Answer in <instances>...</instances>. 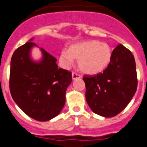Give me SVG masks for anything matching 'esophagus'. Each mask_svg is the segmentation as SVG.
<instances>
[{
    "instance_id": "34e87169",
    "label": "esophagus",
    "mask_w": 147,
    "mask_h": 147,
    "mask_svg": "<svg viewBox=\"0 0 147 147\" xmlns=\"http://www.w3.org/2000/svg\"><path fill=\"white\" fill-rule=\"evenodd\" d=\"M81 78V76L77 74H75V73H72V79L74 80H77V79H80Z\"/></svg>"
}]
</instances>
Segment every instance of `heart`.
I'll use <instances>...</instances> for the list:
<instances>
[{
  "instance_id": "heart-1",
  "label": "heart",
  "mask_w": 147,
  "mask_h": 147,
  "mask_svg": "<svg viewBox=\"0 0 147 147\" xmlns=\"http://www.w3.org/2000/svg\"><path fill=\"white\" fill-rule=\"evenodd\" d=\"M112 51L108 44L97 40H88L72 44L68 50H63L59 55V62L65 68H69L78 60L81 71L93 75L102 72L108 65Z\"/></svg>"
}]
</instances>
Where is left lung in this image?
<instances>
[{
  "instance_id": "obj_1",
  "label": "left lung",
  "mask_w": 147,
  "mask_h": 147,
  "mask_svg": "<svg viewBox=\"0 0 147 147\" xmlns=\"http://www.w3.org/2000/svg\"><path fill=\"white\" fill-rule=\"evenodd\" d=\"M85 98L93 113L106 118L120 113L130 102L137 90L135 58L119 44L112 52L110 64L103 73L85 76Z\"/></svg>"
}]
</instances>
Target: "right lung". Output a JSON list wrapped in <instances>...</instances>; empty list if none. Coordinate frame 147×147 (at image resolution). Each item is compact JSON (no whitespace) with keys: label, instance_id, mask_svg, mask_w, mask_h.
<instances>
[{"label":"right lung","instance_id":"add662e5","mask_svg":"<svg viewBox=\"0 0 147 147\" xmlns=\"http://www.w3.org/2000/svg\"><path fill=\"white\" fill-rule=\"evenodd\" d=\"M33 40L16 49L11 57L10 92L13 100L27 115L46 121L62 111L72 75L70 71L59 68L57 59L34 43ZM34 47L41 51L39 61L31 57Z\"/></svg>","mask_w":147,"mask_h":147}]
</instances>
